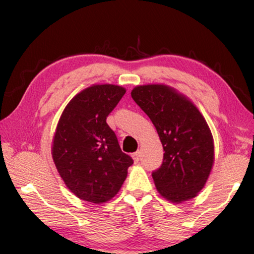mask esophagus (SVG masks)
Segmentation results:
<instances>
[{
	"label": "esophagus",
	"mask_w": 254,
	"mask_h": 254,
	"mask_svg": "<svg viewBox=\"0 0 254 254\" xmlns=\"http://www.w3.org/2000/svg\"><path fill=\"white\" fill-rule=\"evenodd\" d=\"M132 158H133V160H134V162H137L140 160V152L139 151H136V152H134L132 154Z\"/></svg>",
	"instance_id": "34e87169"
}]
</instances>
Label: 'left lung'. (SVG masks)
<instances>
[{
  "label": "left lung",
  "mask_w": 254,
  "mask_h": 254,
  "mask_svg": "<svg viewBox=\"0 0 254 254\" xmlns=\"http://www.w3.org/2000/svg\"><path fill=\"white\" fill-rule=\"evenodd\" d=\"M131 96L151 120L163 147V161L152 173L160 195L173 203L203 189L214 162V142L203 115L167 85L136 86Z\"/></svg>",
  "instance_id": "left-lung-1"
}]
</instances>
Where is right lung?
Instances as JSON below:
<instances>
[{
    "mask_svg": "<svg viewBox=\"0 0 254 254\" xmlns=\"http://www.w3.org/2000/svg\"><path fill=\"white\" fill-rule=\"evenodd\" d=\"M126 92L118 85H93L77 94L59 119L51 153L60 177L80 199L101 204L113 198L133 163L106 123Z\"/></svg>",
    "mask_w": 254,
    "mask_h": 254,
    "instance_id": "add662e5",
    "label": "right lung"
}]
</instances>
